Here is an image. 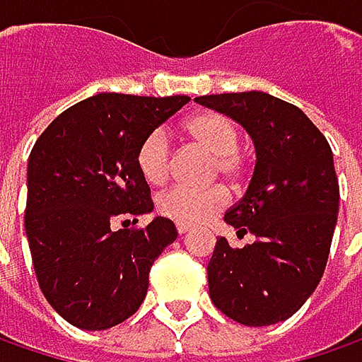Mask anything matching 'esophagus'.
Here are the masks:
<instances>
[{"mask_svg":"<svg viewBox=\"0 0 362 362\" xmlns=\"http://www.w3.org/2000/svg\"><path fill=\"white\" fill-rule=\"evenodd\" d=\"M187 230H189V226H187V224H177V233H179V235H185Z\"/></svg>","mask_w":362,"mask_h":362,"instance_id":"esophagus-1","label":"esophagus"}]
</instances>
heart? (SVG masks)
<instances>
[{
	"label": "heart",
	"instance_id": "b5f03b06",
	"mask_svg": "<svg viewBox=\"0 0 362 362\" xmlns=\"http://www.w3.org/2000/svg\"><path fill=\"white\" fill-rule=\"evenodd\" d=\"M185 134L212 154V177L228 181L241 179L245 173V158L239 150V134L228 117L220 113H197L183 123ZM138 168L146 181L158 185L168 177L170 144L163 129L150 132L138 148ZM228 202V194L220 187L192 189L175 185L156 197V210L179 224H199L220 212Z\"/></svg>",
	"mask_w": 362,
	"mask_h": 362
}]
</instances>
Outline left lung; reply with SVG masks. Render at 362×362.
Returning a JSON list of instances; mask_svg holds the SVG:
<instances>
[{
  "mask_svg": "<svg viewBox=\"0 0 362 362\" xmlns=\"http://www.w3.org/2000/svg\"><path fill=\"white\" fill-rule=\"evenodd\" d=\"M241 123L255 146L245 195L226 214L243 249L220 237L208 264L210 298L243 325H272L295 315L322 280L338 220L340 187L332 148L298 107L266 92L195 98Z\"/></svg>",
  "mask_w": 362,
  "mask_h": 362,
  "instance_id": "left-lung-1",
  "label": "left lung"
}]
</instances>
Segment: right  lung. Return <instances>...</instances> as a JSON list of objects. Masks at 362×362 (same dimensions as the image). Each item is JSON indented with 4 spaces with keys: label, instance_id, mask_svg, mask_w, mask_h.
<instances>
[{
    "label": "right lung",
    "instance_id": "1",
    "mask_svg": "<svg viewBox=\"0 0 362 362\" xmlns=\"http://www.w3.org/2000/svg\"><path fill=\"white\" fill-rule=\"evenodd\" d=\"M189 100L103 92L65 109L33 146L28 247L42 295L71 325L109 329L132 317L154 259L177 239L163 216L136 226L154 208L136 156Z\"/></svg>",
    "mask_w": 362,
    "mask_h": 362
}]
</instances>
